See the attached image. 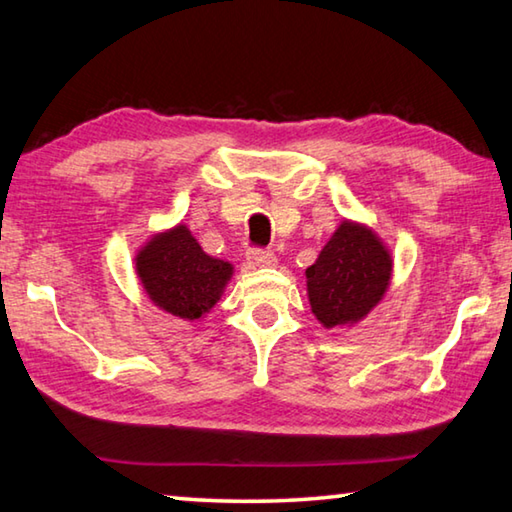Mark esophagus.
Returning a JSON list of instances; mask_svg holds the SVG:
<instances>
[{
  "label": "esophagus",
  "mask_w": 512,
  "mask_h": 512,
  "mask_svg": "<svg viewBox=\"0 0 512 512\" xmlns=\"http://www.w3.org/2000/svg\"><path fill=\"white\" fill-rule=\"evenodd\" d=\"M248 264L253 266H275V255L264 248H250L246 253Z\"/></svg>",
  "instance_id": "1"
}]
</instances>
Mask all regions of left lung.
Segmentation results:
<instances>
[{
  "label": "left lung",
  "mask_w": 512,
  "mask_h": 512,
  "mask_svg": "<svg viewBox=\"0 0 512 512\" xmlns=\"http://www.w3.org/2000/svg\"><path fill=\"white\" fill-rule=\"evenodd\" d=\"M391 280V255L366 228L341 223L314 266L307 268L309 302L325 327L368 314Z\"/></svg>",
  "instance_id": "8db88e82"
}]
</instances>
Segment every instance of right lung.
Wrapping results in <instances>:
<instances>
[{
    "mask_svg": "<svg viewBox=\"0 0 512 512\" xmlns=\"http://www.w3.org/2000/svg\"><path fill=\"white\" fill-rule=\"evenodd\" d=\"M137 275L155 305L196 320L219 300L232 266L203 253L185 225L155 237L137 255Z\"/></svg>",
    "mask_w": 512,
    "mask_h": 512,
    "instance_id": "obj_1",
    "label": "right lung"
}]
</instances>
